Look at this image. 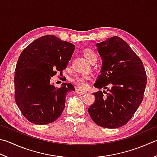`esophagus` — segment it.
<instances>
[{
  "label": "esophagus",
  "mask_w": 157,
  "mask_h": 157,
  "mask_svg": "<svg viewBox=\"0 0 157 157\" xmlns=\"http://www.w3.org/2000/svg\"><path fill=\"white\" fill-rule=\"evenodd\" d=\"M76 92H77V93L79 94H86V91H85L84 90H81L80 88L76 89Z\"/></svg>",
  "instance_id": "34e87169"
}]
</instances>
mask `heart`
I'll return each mask as SVG.
<instances>
[{
  "label": "heart",
  "mask_w": 157,
  "mask_h": 157,
  "mask_svg": "<svg viewBox=\"0 0 157 157\" xmlns=\"http://www.w3.org/2000/svg\"><path fill=\"white\" fill-rule=\"evenodd\" d=\"M84 55L86 58L91 63L94 59H97L96 52L91 49H86L84 51ZM90 79V77L88 75H77L72 78V81L78 86L82 88H86L88 86V82Z\"/></svg>",
  "instance_id": "b5f03b06"
}]
</instances>
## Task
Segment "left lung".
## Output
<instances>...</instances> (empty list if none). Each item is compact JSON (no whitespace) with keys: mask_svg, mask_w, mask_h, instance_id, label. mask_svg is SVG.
<instances>
[{"mask_svg":"<svg viewBox=\"0 0 157 157\" xmlns=\"http://www.w3.org/2000/svg\"><path fill=\"white\" fill-rule=\"evenodd\" d=\"M103 66L94 87L107 89L94 93L88 108L97 125L107 128L122 127L130 121L142 102L147 77L142 61L123 39L117 36L97 43ZM104 93L103 94L102 93Z\"/></svg>","mask_w":157,"mask_h":157,"instance_id":"left-lung-1","label":"left lung"}]
</instances>
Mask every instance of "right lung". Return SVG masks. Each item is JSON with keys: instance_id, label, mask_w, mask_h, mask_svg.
<instances>
[{"instance_id": "right-lung-1", "label": "right lung", "mask_w": 157, "mask_h": 157, "mask_svg": "<svg viewBox=\"0 0 157 157\" xmlns=\"http://www.w3.org/2000/svg\"><path fill=\"white\" fill-rule=\"evenodd\" d=\"M75 50V45L54 35L33 41L21 52L14 76L15 99L28 121L48 124L60 117L65 106L66 94L75 90L71 83L56 88L50 79L62 73Z\"/></svg>"}]
</instances>
